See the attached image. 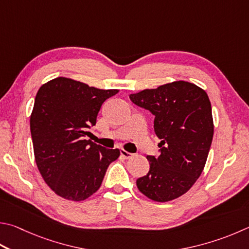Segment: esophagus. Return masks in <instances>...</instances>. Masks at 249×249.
I'll return each instance as SVG.
<instances>
[{
  "label": "esophagus",
  "mask_w": 249,
  "mask_h": 249,
  "mask_svg": "<svg viewBox=\"0 0 249 249\" xmlns=\"http://www.w3.org/2000/svg\"><path fill=\"white\" fill-rule=\"evenodd\" d=\"M120 152H121V156L124 158V159H129V158H132V153L130 152H128V151H126V150H124V149H121L120 150Z\"/></svg>",
  "instance_id": "34e87169"
}]
</instances>
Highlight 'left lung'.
Returning <instances> with one entry per match:
<instances>
[{
    "label": "left lung",
    "instance_id": "left-lung-1",
    "mask_svg": "<svg viewBox=\"0 0 249 249\" xmlns=\"http://www.w3.org/2000/svg\"><path fill=\"white\" fill-rule=\"evenodd\" d=\"M155 115L160 156H147L150 169L136 180L149 199L166 202L187 193L205 168L213 137L211 103L205 90L178 80L129 94Z\"/></svg>",
    "mask_w": 249,
    "mask_h": 249
}]
</instances>
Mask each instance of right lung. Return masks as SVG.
Instances as JSON below:
<instances>
[{
    "label": "right lung",
    "mask_w": 249,
    "mask_h": 249,
    "mask_svg": "<svg viewBox=\"0 0 249 249\" xmlns=\"http://www.w3.org/2000/svg\"><path fill=\"white\" fill-rule=\"evenodd\" d=\"M119 92L66 77L43 84L30 115L38 170L48 186L67 200L81 201L101 186L107 166L120 157L87 140L102 103Z\"/></svg>",
    "instance_id": "1"
}]
</instances>
